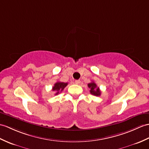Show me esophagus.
Listing matches in <instances>:
<instances>
[{
	"label": "esophagus",
	"instance_id": "34e87169",
	"mask_svg": "<svg viewBox=\"0 0 149 149\" xmlns=\"http://www.w3.org/2000/svg\"><path fill=\"white\" fill-rule=\"evenodd\" d=\"M81 83V81L80 80H76L75 81V84H79Z\"/></svg>",
	"mask_w": 149,
	"mask_h": 149
}]
</instances>
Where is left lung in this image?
<instances>
[{
  "mask_svg": "<svg viewBox=\"0 0 149 149\" xmlns=\"http://www.w3.org/2000/svg\"><path fill=\"white\" fill-rule=\"evenodd\" d=\"M88 86L89 88H90V93L91 94L93 95H95L96 96H100L101 95V91L99 88V87H97V85L96 84V83L95 82H91L90 83H89L88 84Z\"/></svg>",
  "mask_w": 149,
  "mask_h": 149,
  "instance_id": "1",
  "label": "left lung"
}]
</instances>
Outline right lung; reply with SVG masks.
<instances>
[{
	"label": "right lung",
	"mask_w": 149,
	"mask_h": 149,
	"mask_svg": "<svg viewBox=\"0 0 149 149\" xmlns=\"http://www.w3.org/2000/svg\"><path fill=\"white\" fill-rule=\"evenodd\" d=\"M67 84L68 83H65L63 82H57L54 84L52 90L53 91H56V93H55V95H57L63 90L64 88L67 86Z\"/></svg>",
	"instance_id": "obj_1"
}]
</instances>
